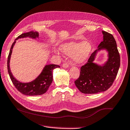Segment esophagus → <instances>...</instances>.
Masks as SVG:
<instances>
[{
  "label": "esophagus",
  "mask_w": 130,
  "mask_h": 130,
  "mask_svg": "<svg viewBox=\"0 0 130 130\" xmlns=\"http://www.w3.org/2000/svg\"><path fill=\"white\" fill-rule=\"evenodd\" d=\"M69 64H68V63H64V64H62V68H65V69H67L69 68Z\"/></svg>",
  "instance_id": "esophagus-1"
}]
</instances>
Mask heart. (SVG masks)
Listing matches in <instances>:
<instances>
[{
	"label": "heart",
	"mask_w": 130,
	"mask_h": 130,
	"mask_svg": "<svg viewBox=\"0 0 130 130\" xmlns=\"http://www.w3.org/2000/svg\"><path fill=\"white\" fill-rule=\"evenodd\" d=\"M92 45L89 41H69L60 46V50L65 55L72 56L76 64L85 62L90 56L92 51Z\"/></svg>",
	"instance_id": "obj_1"
}]
</instances>
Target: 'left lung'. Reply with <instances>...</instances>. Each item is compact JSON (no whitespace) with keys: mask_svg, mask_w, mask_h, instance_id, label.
<instances>
[{"mask_svg":"<svg viewBox=\"0 0 130 130\" xmlns=\"http://www.w3.org/2000/svg\"><path fill=\"white\" fill-rule=\"evenodd\" d=\"M102 32L103 41L90 56L87 64L81 68L80 76L75 81L77 88L84 93L93 94L106 91L112 85L120 68V54L113 35L105 31ZM103 50L108 53L107 60L102 64L95 63L97 54Z\"/></svg>","mask_w":130,"mask_h":130,"instance_id":"obj_1","label":"left lung"}]
</instances>
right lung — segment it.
Here are the masks:
<instances>
[{
    "mask_svg": "<svg viewBox=\"0 0 130 130\" xmlns=\"http://www.w3.org/2000/svg\"><path fill=\"white\" fill-rule=\"evenodd\" d=\"M39 34L37 31H30L24 33L19 36L12 44L8 58V70L12 83L17 90L23 94L27 96H38L41 95L47 91L53 80V70L55 69L60 68L58 65L49 64L45 65L43 70L37 77L34 80L28 83H23L18 80L15 77L10 70V60L14 46L16 43V41L19 39L29 38L32 39H39Z\"/></svg>",
    "mask_w": 130,
    "mask_h": 130,
    "instance_id": "obj_1",
    "label": "right lung"
}]
</instances>
